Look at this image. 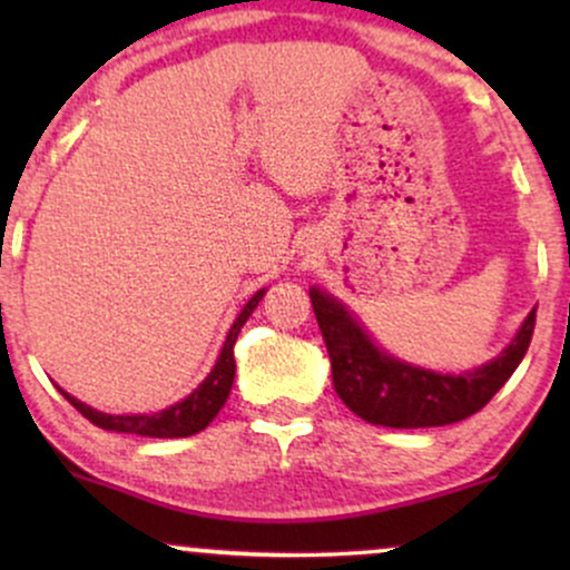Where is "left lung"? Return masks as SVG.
Wrapping results in <instances>:
<instances>
[{
    "label": "left lung",
    "mask_w": 570,
    "mask_h": 570,
    "mask_svg": "<svg viewBox=\"0 0 570 570\" xmlns=\"http://www.w3.org/2000/svg\"><path fill=\"white\" fill-rule=\"evenodd\" d=\"M311 303L330 353L337 396L367 423L391 429L448 426L480 412L512 377L535 326L533 307L499 358L463 375H436L377 351L330 294L311 289Z\"/></svg>",
    "instance_id": "1"
}]
</instances>
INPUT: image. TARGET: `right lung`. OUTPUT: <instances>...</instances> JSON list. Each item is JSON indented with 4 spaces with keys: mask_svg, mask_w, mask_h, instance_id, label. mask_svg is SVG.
Wrapping results in <instances>:
<instances>
[{
    "mask_svg": "<svg viewBox=\"0 0 570 570\" xmlns=\"http://www.w3.org/2000/svg\"><path fill=\"white\" fill-rule=\"evenodd\" d=\"M263 292L254 294L252 299L244 305V311L238 313L235 324L227 332L225 345H222V353L214 364V370L208 372V377L203 381L198 389L193 391L187 399L176 402L174 407L155 412V415H107V412H98L88 404L77 402L75 396H69L67 391H61L63 396L75 404L77 410L88 417L90 423L98 429H107V431H117V434H139V436H158V440H174V436H189V434H198L208 426V423L217 417V412L222 410V404L227 402L233 389V377H235V340H238L240 326L246 324V318L252 316L254 307L259 305L263 299Z\"/></svg>",
    "mask_w": 570,
    "mask_h": 570,
    "instance_id": "add662e5",
    "label": "right lung"
}]
</instances>
